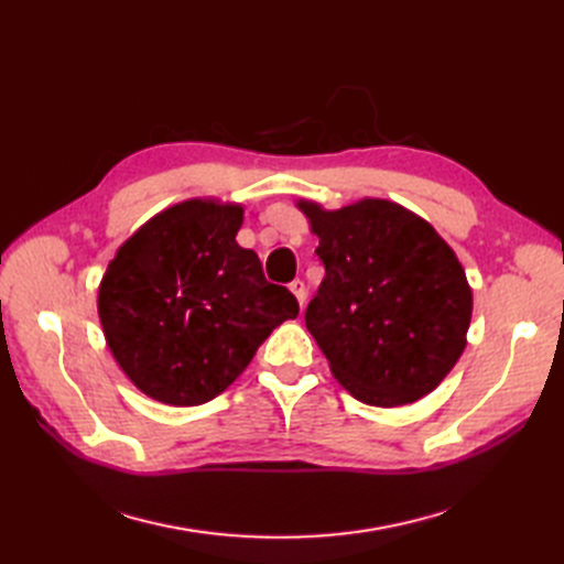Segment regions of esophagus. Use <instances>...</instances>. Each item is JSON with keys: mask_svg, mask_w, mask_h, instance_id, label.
<instances>
[{"mask_svg": "<svg viewBox=\"0 0 564 564\" xmlns=\"http://www.w3.org/2000/svg\"><path fill=\"white\" fill-rule=\"evenodd\" d=\"M289 289H292V294L296 296L299 305H301V308H303V303H305V296H308V289H305L303 280H294L292 284H289Z\"/></svg>", "mask_w": 564, "mask_h": 564, "instance_id": "esophagus-1", "label": "esophagus"}]
</instances>
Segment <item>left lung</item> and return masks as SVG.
<instances>
[{
    "label": "left lung",
    "instance_id": "8db88e82",
    "mask_svg": "<svg viewBox=\"0 0 564 564\" xmlns=\"http://www.w3.org/2000/svg\"><path fill=\"white\" fill-rule=\"evenodd\" d=\"M319 237L324 280L305 327L355 400L400 406L429 395L466 348L473 289L454 249L402 204L340 209L299 199Z\"/></svg>",
    "mask_w": 564,
    "mask_h": 564
}]
</instances>
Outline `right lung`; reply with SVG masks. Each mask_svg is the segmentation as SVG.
I'll list each match as a JSON object with an SVG mask.
<instances>
[{"instance_id":"right-lung-1","label":"right lung","mask_w":564,"mask_h":564,"mask_svg":"<svg viewBox=\"0 0 564 564\" xmlns=\"http://www.w3.org/2000/svg\"><path fill=\"white\" fill-rule=\"evenodd\" d=\"M245 209L185 199L135 230L98 284L106 344L148 398L195 406L220 395L284 319L299 315L286 286L263 278L237 245Z\"/></svg>"}]
</instances>
